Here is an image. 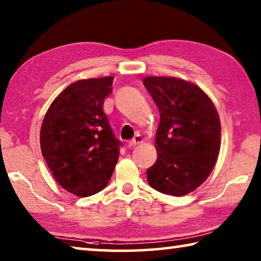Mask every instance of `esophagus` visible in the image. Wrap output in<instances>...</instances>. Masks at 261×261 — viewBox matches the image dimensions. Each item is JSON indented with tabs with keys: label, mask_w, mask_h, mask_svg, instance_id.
<instances>
[{
	"label": "esophagus",
	"mask_w": 261,
	"mask_h": 261,
	"mask_svg": "<svg viewBox=\"0 0 261 261\" xmlns=\"http://www.w3.org/2000/svg\"><path fill=\"white\" fill-rule=\"evenodd\" d=\"M142 142H143L142 136H141L140 134H138V135H135V138L129 142V147H130V148L136 147V145H139V144H141Z\"/></svg>",
	"instance_id": "34e87169"
}]
</instances>
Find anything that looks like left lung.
<instances>
[{
    "label": "left lung",
    "instance_id": "8db88e82",
    "mask_svg": "<svg viewBox=\"0 0 261 261\" xmlns=\"http://www.w3.org/2000/svg\"><path fill=\"white\" fill-rule=\"evenodd\" d=\"M143 85L161 114L157 161L147 170L150 187L185 196L207 179L220 151V119L212 100L179 77L148 76Z\"/></svg>",
    "mask_w": 261,
    "mask_h": 261
}]
</instances>
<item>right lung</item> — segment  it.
<instances>
[{
	"label": "right lung",
	"instance_id": "1",
	"mask_svg": "<svg viewBox=\"0 0 261 261\" xmlns=\"http://www.w3.org/2000/svg\"><path fill=\"white\" fill-rule=\"evenodd\" d=\"M112 76L73 82L54 100L40 133L42 156L59 186L79 197L104 189L122 143L103 111Z\"/></svg>",
	"mask_w": 261,
	"mask_h": 261
}]
</instances>
